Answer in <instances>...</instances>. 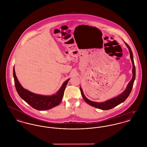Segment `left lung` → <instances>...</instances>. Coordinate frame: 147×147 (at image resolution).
I'll use <instances>...</instances> for the list:
<instances>
[{
  "label": "left lung",
  "instance_id": "8db88e82",
  "mask_svg": "<svg viewBox=\"0 0 147 147\" xmlns=\"http://www.w3.org/2000/svg\"><path fill=\"white\" fill-rule=\"evenodd\" d=\"M124 43L127 46V47L128 48V50L130 53V59L131 61L132 64H133V69H132L133 76H132L131 79L130 80L129 83L128 84L126 89L124 90V91L123 93H121V94L117 95L115 97L113 98L112 99H110L109 100H107L104 101L103 102H99V103L93 102V101L89 100L84 94L83 90H82V88L80 86V90L81 91V94H82V95L84 100L86 101V102L88 104H89L90 105L93 106L95 108L100 109H102V110H109V109H112L113 108H114V107L117 106L118 105L124 102L126 100V99L128 97V96L129 95L131 91L132 88H133L134 82L135 80V78H136V68H135V65H134L133 53L131 52V50L129 46L125 42H124Z\"/></svg>",
  "mask_w": 147,
  "mask_h": 147
}]
</instances>
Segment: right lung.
Segmentation results:
<instances>
[{"instance_id": "obj_1", "label": "right lung", "mask_w": 147, "mask_h": 147, "mask_svg": "<svg viewBox=\"0 0 147 147\" xmlns=\"http://www.w3.org/2000/svg\"><path fill=\"white\" fill-rule=\"evenodd\" d=\"M13 77L18 94L26 102L38 111L48 110L61 103L64 90L70 79V78L68 79L63 83L56 94L52 95H43L32 93L22 86L16 76L14 67L13 68Z\"/></svg>"}]
</instances>
